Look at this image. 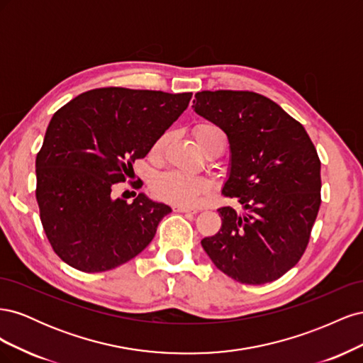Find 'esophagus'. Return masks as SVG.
I'll use <instances>...</instances> for the list:
<instances>
[{
  "instance_id": "1",
  "label": "esophagus",
  "mask_w": 363,
  "mask_h": 363,
  "mask_svg": "<svg viewBox=\"0 0 363 363\" xmlns=\"http://www.w3.org/2000/svg\"><path fill=\"white\" fill-rule=\"evenodd\" d=\"M174 211H175V212H180V213H196L195 208L186 207V206H175Z\"/></svg>"
}]
</instances>
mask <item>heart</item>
Masks as SVG:
<instances>
[{
  "label": "heart",
  "mask_w": 363,
  "mask_h": 363,
  "mask_svg": "<svg viewBox=\"0 0 363 363\" xmlns=\"http://www.w3.org/2000/svg\"><path fill=\"white\" fill-rule=\"evenodd\" d=\"M194 136L199 142L200 148L204 151L208 145L218 140H225L223 130L215 124L203 123L194 128ZM168 136H162L152 151L159 155L167 144ZM211 188V180L203 175H191L180 171H168L163 172L152 180L151 189L159 199L182 204V206H194L200 201L201 196Z\"/></svg>",
  "instance_id": "1"
}]
</instances>
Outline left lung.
Wrapping results in <instances>:
<instances>
[{
    "label": "left lung",
    "instance_id": "left-lung-1",
    "mask_svg": "<svg viewBox=\"0 0 363 363\" xmlns=\"http://www.w3.org/2000/svg\"><path fill=\"white\" fill-rule=\"evenodd\" d=\"M194 112L227 135L223 192L242 207L218 208L221 230L201 240L228 277L277 280L301 259L321 204V162L304 127L269 98L247 91L195 94Z\"/></svg>",
    "mask_w": 363,
    "mask_h": 363
}]
</instances>
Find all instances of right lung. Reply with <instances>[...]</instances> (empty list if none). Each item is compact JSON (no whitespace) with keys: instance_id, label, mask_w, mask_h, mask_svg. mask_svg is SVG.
Here are the masks:
<instances>
[{"instance_id":"obj_1","label":"right lung","mask_w":363,"mask_h":363,"mask_svg":"<svg viewBox=\"0 0 363 363\" xmlns=\"http://www.w3.org/2000/svg\"><path fill=\"white\" fill-rule=\"evenodd\" d=\"M191 92L103 87L52 115L36 157L40 221L56 255L84 272L113 269L145 250L171 207L140 192L115 199L136 159L145 157L188 108Z\"/></svg>"}]
</instances>
